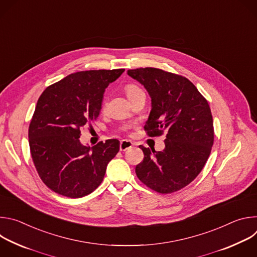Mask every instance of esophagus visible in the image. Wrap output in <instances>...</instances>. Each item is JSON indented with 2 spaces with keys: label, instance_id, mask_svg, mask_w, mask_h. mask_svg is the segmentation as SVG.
I'll return each mask as SVG.
<instances>
[{
  "label": "esophagus",
  "instance_id": "1",
  "mask_svg": "<svg viewBox=\"0 0 257 257\" xmlns=\"http://www.w3.org/2000/svg\"><path fill=\"white\" fill-rule=\"evenodd\" d=\"M132 146H133V143L131 141H129V140H122L120 142V151L121 152H125V151L131 149Z\"/></svg>",
  "mask_w": 257,
  "mask_h": 257
}]
</instances>
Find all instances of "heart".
<instances>
[{"instance_id":"obj_1","label":"heart","mask_w":257,"mask_h":257,"mask_svg":"<svg viewBox=\"0 0 257 257\" xmlns=\"http://www.w3.org/2000/svg\"><path fill=\"white\" fill-rule=\"evenodd\" d=\"M138 90H140V88L137 87V86L134 85V84H127V85L125 86V92H126L128 98H129L131 95H133L135 92H137Z\"/></svg>"}]
</instances>
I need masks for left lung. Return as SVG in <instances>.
Returning <instances> with one entry per match:
<instances>
[{
    "instance_id": "left-lung-1",
    "label": "left lung",
    "mask_w": 257,
    "mask_h": 257,
    "mask_svg": "<svg viewBox=\"0 0 257 257\" xmlns=\"http://www.w3.org/2000/svg\"><path fill=\"white\" fill-rule=\"evenodd\" d=\"M127 73L152 97L144 130L151 137L166 133L163 152L139 146L144 158L135 173L144 185L159 193L178 191L198 176L210 155L213 122L208 102L186 77L152 67Z\"/></svg>"
}]
</instances>
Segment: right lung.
<instances>
[{
    "label": "right lung",
    "instance_id": "obj_1",
    "mask_svg": "<svg viewBox=\"0 0 257 257\" xmlns=\"http://www.w3.org/2000/svg\"><path fill=\"white\" fill-rule=\"evenodd\" d=\"M124 71L72 73L40 96L29 124V148L42 181L54 192L80 198L100 185L120 141L107 139L92 148L82 145L80 128L97 119L105 88Z\"/></svg>",
    "mask_w": 257,
    "mask_h": 257
}]
</instances>
